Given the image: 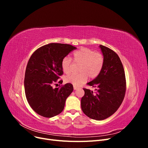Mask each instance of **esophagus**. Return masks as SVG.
Listing matches in <instances>:
<instances>
[{
    "instance_id": "1",
    "label": "esophagus",
    "mask_w": 148,
    "mask_h": 148,
    "mask_svg": "<svg viewBox=\"0 0 148 148\" xmlns=\"http://www.w3.org/2000/svg\"><path fill=\"white\" fill-rule=\"evenodd\" d=\"M73 89H74V90H76V89H77V86H73Z\"/></svg>"
}]
</instances>
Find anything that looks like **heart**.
<instances>
[{
	"label": "heart",
	"mask_w": 148,
	"mask_h": 148,
	"mask_svg": "<svg viewBox=\"0 0 148 148\" xmlns=\"http://www.w3.org/2000/svg\"><path fill=\"white\" fill-rule=\"evenodd\" d=\"M75 63L79 64L78 74H70L65 77V82L77 86L86 81L88 77L95 78L99 75L104 64V57L102 53L92 49L82 47L73 54ZM61 66L65 73H70L73 63L69 57H65L61 61Z\"/></svg>",
	"instance_id": "1"
}]
</instances>
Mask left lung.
<instances>
[{
    "label": "left lung",
    "mask_w": 148,
    "mask_h": 148,
    "mask_svg": "<svg viewBox=\"0 0 148 148\" xmlns=\"http://www.w3.org/2000/svg\"><path fill=\"white\" fill-rule=\"evenodd\" d=\"M99 47L104 57V66L99 75L88 83L96 88V91L83 88L84 95L81 100L84 114L96 120L108 118L118 110L127 88L125 71L119 56L109 47Z\"/></svg>",
    "instance_id": "obj_1"
}]
</instances>
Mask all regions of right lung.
Segmentation results:
<instances>
[{"mask_svg":"<svg viewBox=\"0 0 148 148\" xmlns=\"http://www.w3.org/2000/svg\"><path fill=\"white\" fill-rule=\"evenodd\" d=\"M76 49L70 44L50 43L38 48L29 58L24 80L25 95L31 108L44 117L60 114L66 98L73 90L71 83L56 88L52 85L64 73L62 59ZM62 82V79L59 81Z\"/></svg>","mask_w":148,"mask_h":148,"instance_id":"add662e5","label":"right lung"}]
</instances>
